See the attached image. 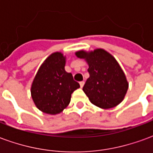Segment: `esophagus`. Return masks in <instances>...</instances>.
<instances>
[{"label":"esophagus","mask_w":153,"mask_h":153,"mask_svg":"<svg viewBox=\"0 0 153 153\" xmlns=\"http://www.w3.org/2000/svg\"><path fill=\"white\" fill-rule=\"evenodd\" d=\"M79 84H80V87H81V88H83V85H84V81H81V82H79Z\"/></svg>","instance_id":"34e87169"}]
</instances>
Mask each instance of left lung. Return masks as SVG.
Here are the masks:
<instances>
[{"instance_id":"1","label":"left lung","mask_w":153,"mask_h":153,"mask_svg":"<svg viewBox=\"0 0 153 153\" xmlns=\"http://www.w3.org/2000/svg\"><path fill=\"white\" fill-rule=\"evenodd\" d=\"M75 56L84 59L88 65L89 78L83 90L90 102L102 109H110L121 102L128 83L115 57L102 48L78 51Z\"/></svg>"}]
</instances>
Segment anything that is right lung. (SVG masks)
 Wrapping results in <instances>:
<instances>
[{"label":"right lung","mask_w":153,"mask_h":153,"mask_svg":"<svg viewBox=\"0 0 153 153\" xmlns=\"http://www.w3.org/2000/svg\"><path fill=\"white\" fill-rule=\"evenodd\" d=\"M66 57L56 51L51 54L41 65L31 86L35 106L49 115L62 112L70 104L71 94L79 88L71 73L65 70Z\"/></svg>","instance_id":"obj_1"}]
</instances>
